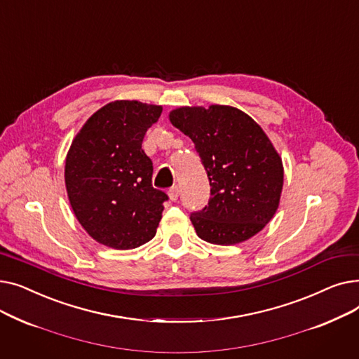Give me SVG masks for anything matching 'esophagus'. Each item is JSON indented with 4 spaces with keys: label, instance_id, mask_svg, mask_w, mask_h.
<instances>
[{
    "label": "esophagus",
    "instance_id": "obj_1",
    "mask_svg": "<svg viewBox=\"0 0 359 359\" xmlns=\"http://www.w3.org/2000/svg\"><path fill=\"white\" fill-rule=\"evenodd\" d=\"M179 195H180V189H179V186H173L172 189L168 191V198L172 199V201H177Z\"/></svg>",
    "mask_w": 359,
    "mask_h": 359
}]
</instances>
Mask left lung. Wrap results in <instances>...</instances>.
I'll list each match as a JSON object with an SVG mask.
<instances>
[{
	"label": "left lung",
	"instance_id": "8db88e82",
	"mask_svg": "<svg viewBox=\"0 0 359 359\" xmlns=\"http://www.w3.org/2000/svg\"><path fill=\"white\" fill-rule=\"evenodd\" d=\"M170 122L189 137L210 179L211 198L191 214L199 238L230 246L257 234L275 215L284 167L263 129L240 109L179 107Z\"/></svg>",
	"mask_w": 359,
	"mask_h": 359
}]
</instances>
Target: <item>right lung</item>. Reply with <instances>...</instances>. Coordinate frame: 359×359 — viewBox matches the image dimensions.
I'll return each instance as SVG.
<instances>
[{"mask_svg":"<svg viewBox=\"0 0 359 359\" xmlns=\"http://www.w3.org/2000/svg\"><path fill=\"white\" fill-rule=\"evenodd\" d=\"M163 107L116 100L99 109L74 138L65 160L71 208L97 243L116 250L156 236L168 196L153 187V161L144 153L147 129Z\"/></svg>","mask_w":359,"mask_h":359,"instance_id":"add662e5","label":"right lung"}]
</instances>
